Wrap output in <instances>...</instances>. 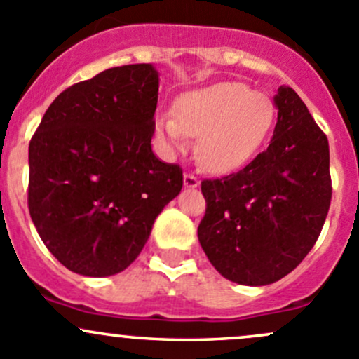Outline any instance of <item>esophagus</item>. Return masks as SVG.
<instances>
[{
    "instance_id": "34e87169",
    "label": "esophagus",
    "mask_w": 359,
    "mask_h": 359,
    "mask_svg": "<svg viewBox=\"0 0 359 359\" xmlns=\"http://www.w3.org/2000/svg\"><path fill=\"white\" fill-rule=\"evenodd\" d=\"M198 178L195 175H191V172H184V187L187 188H197L198 187Z\"/></svg>"
}]
</instances>
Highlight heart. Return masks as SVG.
Returning a JSON list of instances; mask_svg holds the SVG:
<instances>
[{
  "instance_id": "b5f03b06",
  "label": "heart",
  "mask_w": 359,
  "mask_h": 359,
  "mask_svg": "<svg viewBox=\"0 0 359 359\" xmlns=\"http://www.w3.org/2000/svg\"><path fill=\"white\" fill-rule=\"evenodd\" d=\"M273 105L245 84L219 83L184 93L175 112L155 119V133L169 150H183L201 136L198 158L209 171L226 172L249 161L271 129Z\"/></svg>"
}]
</instances>
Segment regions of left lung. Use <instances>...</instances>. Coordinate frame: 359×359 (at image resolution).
Here are the masks:
<instances>
[{
    "label": "left lung",
    "mask_w": 359,
    "mask_h": 359,
    "mask_svg": "<svg viewBox=\"0 0 359 359\" xmlns=\"http://www.w3.org/2000/svg\"><path fill=\"white\" fill-rule=\"evenodd\" d=\"M273 138L245 168L201 188L198 242L210 264L240 285H269L308 256L332 201L327 135L299 95L282 86Z\"/></svg>",
    "instance_id": "obj_1"
}]
</instances>
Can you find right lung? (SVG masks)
<instances>
[{
    "label": "right lung",
    "mask_w": 359,
    "mask_h": 359,
    "mask_svg": "<svg viewBox=\"0 0 359 359\" xmlns=\"http://www.w3.org/2000/svg\"><path fill=\"white\" fill-rule=\"evenodd\" d=\"M158 76L150 64L107 69L48 107L29 143L27 204L51 254L84 276L138 257L155 217L183 187L152 152Z\"/></svg>",
    "instance_id": "obj_1"
}]
</instances>
